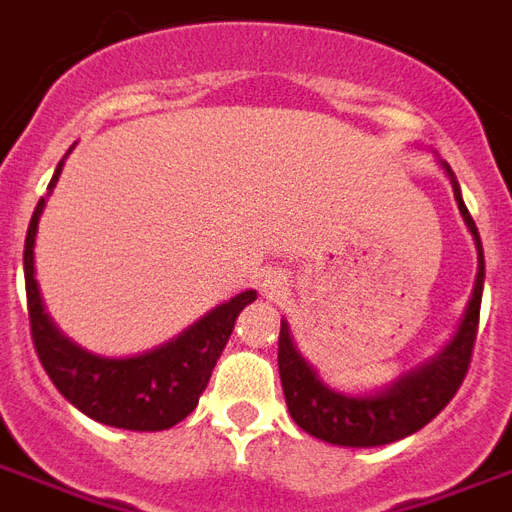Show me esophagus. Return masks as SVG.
Listing matches in <instances>:
<instances>
[{"instance_id":"1","label":"esophagus","mask_w":512,"mask_h":512,"mask_svg":"<svg viewBox=\"0 0 512 512\" xmlns=\"http://www.w3.org/2000/svg\"><path fill=\"white\" fill-rule=\"evenodd\" d=\"M271 292H273V287H271Z\"/></svg>"}]
</instances>
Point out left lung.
<instances>
[{
    "label": "left lung",
    "instance_id": "obj_1",
    "mask_svg": "<svg viewBox=\"0 0 512 512\" xmlns=\"http://www.w3.org/2000/svg\"><path fill=\"white\" fill-rule=\"evenodd\" d=\"M443 169L451 177L454 185V198L459 204L467 228L473 233L475 247H478V279H475V292L470 300V308L462 319L459 333L446 349L440 351L435 360L421 365L419 370L405 373L400 381L378 392V395H341L333 392L317 378V373L308 368V362L300 357L292 346L290 327L282 322L279 333V376H282V389L290 416L300 429L308 435L333 443V446L370 448L386 446L403 440L413 432H419L424 424L435 419L446 408L454 395L459 392L470 360H473L475 335H478V319H481V298H483V247L475 220L467 212L462 201V190L456 182L454 171L448 163Z\"/></svg>",
    "mask_w": 512,
    "mask_h": 512
}]
</instances>
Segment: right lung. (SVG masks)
Listing matches in <instances>:
<instances>
[{
	"instance_id": "1",
	"label": "right lung",
	"mask_w": 512,
	"mask_h": 512,
	"mask_svg": "<svg viewBox=\"0 0 512 512\" xmlns=\"http://www.w3.org/2000/svg\"><path fill=\"white\" fill-rule=\"evenodd\" d=\"M61 163L50 179L58 182ZM45 198H39L31 214L26 247H23V276H26V306H29L31 341L42 368L69 403L93 421L134 432H158L174 427L198 405V397L209 384L214 365L220 360L241 308L257 298L255 290L236 295L198 319L190 330L163 343L158 349L109 360L80 349L58 333L45 314L34 279V236Z\"/></svg>"
}]
</instances>
